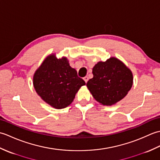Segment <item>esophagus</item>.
<instances>
[{"label":"esophagus","mask_w":160,"mask_h":160,"mask_svg":"<svg viewBox=\"0 0 160 160\" xmlns=\"http://www.w3.org/2000/svg\"><path fill=\"white\" fill-rule=\"evenodd\" d=\"M83 79L84 80V82L87 83L88 82V80H89V78H88V76H85V77H84Z\"/></svg>","instance_id":"1"}]
</instances>
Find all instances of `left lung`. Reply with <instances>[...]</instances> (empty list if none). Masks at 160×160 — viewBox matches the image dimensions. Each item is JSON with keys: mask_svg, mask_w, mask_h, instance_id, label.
Instances as JSON below:
<instances>
[{"mask_svg": "<svg viewBox=\"0 0 160 160\" xmlns=\"http://www.w3.org/2000/svg\"><path fill=\"white\" fill-rule=\"evenodd\" d=\"M92 73L93 77L87 87L95 100L104 106H111L123 99L133 83L131 69L115 57L98 62Z\"/></svg>", "mask_w": 160, "mask_h": 160, "instance_id": "obj_1", "label": "left lung"}]
</instances>
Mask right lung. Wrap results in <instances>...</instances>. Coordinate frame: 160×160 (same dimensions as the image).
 I'll return each instance as SVG.
<instances>
[{"label": "right lung", "mask_w": 160, "mask_h": 160, "mask_svg": "<svg viewBox=\"0 0 160 160\" xmlns=\"http://www.w3.org/2000/svg\"><path fill=\"white\" fill-rule=\"evenodd\" d=\"M33 87L46 103L57 109L69 106L84 81L78 76L66 57L57 58L52 53L44 60L33 77Z\"/></svg>", "instance_id": "add662e5"}]
</instances>
